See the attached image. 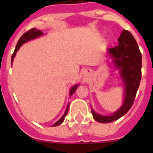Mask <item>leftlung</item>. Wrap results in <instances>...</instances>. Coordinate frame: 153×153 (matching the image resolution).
I'll use <instances>...</instances> for the list:
<instances>
[{
    "label": "left lung",
    "mask_w": 153,
    "mask_h": 153,
    "mask_svg": "<svg viewBox=\"0 0 153 153\" xmlns=\"http://www.w3.org/2000/svg\"><path fill=\"white\" fill-rule=\"evenodd\" d=\"M119 45L109 48V55L114 58L117 68L120 69L126 92L122 106L111 116H102L91 109L93 117L101 123H109L124 116L130 109L141 79V53L137 43L130 32L124 29L118 39Z\"/></svg>",
    "instance_id": "obj_1"
}]
</instances>
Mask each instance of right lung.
<instances>
[{
	"label": "right lung",
	"mask_w": 153,
	"mask_h": 153,
	"mask_svg": "<svg viewBox=\"0 0 153 153\" xmlns=\"http://www.w3.org/2000/svg\"><path fill=\"white\" fill-rule=\"evenodd\" d=\"M43 34H44V33H43L41 31L37 30L36 28H32V29H30L29 31H27V32H26L25 33H24V34L22 35V36L20 37V39L18 40L17 44H16L15 50H14V52H13V55H12V62H13V58H14V56L16 55V53L17 52V51L19 50V48H20V46H21L22 44H24L25 42L28 41V40H30V39H35V38H36V37L39 36H41V35H43ZM78 86H78V85H76V86H74L71 89V91H70V96H71L72 94H74V91H76V89L78 88ZM68 109H69V105H67V109H66L65 114H63V116H62V117H61V118H60L59 120L57 121V122H55V123L53 125V126H59V125H60V124L62 123V121H64L65 117L67 116V112H68Z\"/></svg>",
	"instance_id": "obj_1"
}]
</instances>
